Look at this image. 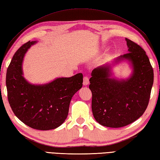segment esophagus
I'll use <instances>...</instances> for the list:
<instances>
[{
	"label": "esophagus",
	"mask_w": 160,
	"mask_h": 160,
	"mask_svg": "<svg viewBox=\"0 0 160 160\" xmlns=\"http://www.w3.org/2000/svg\"><path fill=\"white\" fill-rule=\"evenodd\" d=\"M83 83L84 86H87L89 83V79H88V77L86 76V77H83Z\"/></svg>",
	"instance_id": "obj_1"
}]
</instances>
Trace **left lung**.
Here are the masks:
<instances>
[{
  "instance_id": "obj_1",
  "label": "left lung",
  "mask_w": 160,
  "mask_h": 160,
  "mask_svg": "<svg viewBox=\"0 0 160 160\" xmlns=\"http://www.w3.org/2000/svg\"><path fill=\"white\" fill-rule=\"evenodd\" d=\"M128 53L114 62L127 61L132 68L126 79L113 78L111 65L95 68L90 79L92 111L99 124L105 127L122 128L143 115L148 104L154 73L146 53L139 45L125 38Z\"/></svg>"
}]
</instances>
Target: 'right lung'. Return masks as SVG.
Instances as JSON below:
<instances>
[{"instance_id": "right-lung-1", "label": "right lung", "mask_w": 160, "mask_h": 160, "mask_svg": "<svg viewBox=\"0 0 160 160\" xmlns=\"http://www.w3.org/2000/svg\"><path fill=\"white\" fill-rule=\"evenodd\" d=\"M37 41H29L16 53L7 70L6 86L12 110L30 128L49 130L67 118L73 95L83 85V74L57 78L45 84L30 83L23 76L22 62L27 51Z\"/></svg>"}]
</instances>
